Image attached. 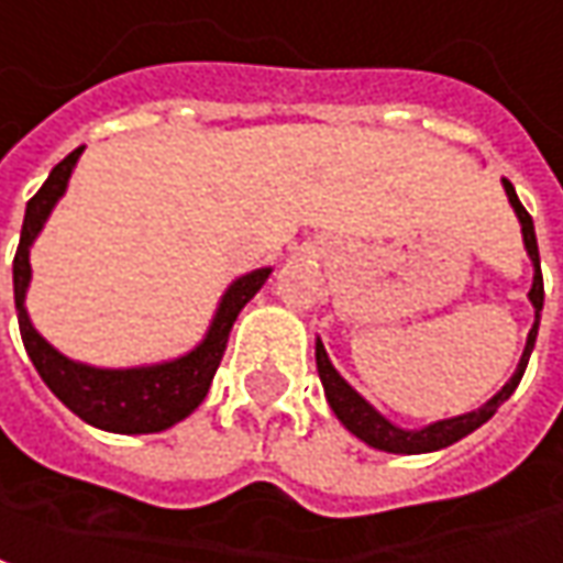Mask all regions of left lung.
Wrapping results in <instances>:
<instances>
[{
  "label": "left lung",
  "mask_w": 563,
  "mask_h": 563,
  "mask_svg": "<svg viewBox=\"0 0 563 563\" xmlns=\"http://www.w3.org/2000/svg\"><path fill=\"white\" fill-rule=\"evenodd\" d=\"M506 187V197L512 202V209H516L518 221H521V233H525V249H528L530 261H533V288H530V302H533V309H537V321L530 327L528 333V345H525V354H521V361H518L516 376L509 378L504 385V390L492 397V400L485 402L482 409L476 412H466V416L449 418V421H437V424H430L424 430H400L390 424L388 418H382L369 406V402L357 394V390L345 382V378L339 376L333 364H330V357H327L324 345H321V339L314 342V361H318V376H321V385H324L327 402H330V409L336 412V418L345 424V428L352 430L354 437H361L364 442H369L373 449H382V452H394V454H421V452H437V449H445V445H452V442L464 440L466 433H473L476 428H482L488 418L497 412V406L504 400H509V394L518 388V382L525 376V366L530 361V352H533V342H537V330H540V312H543V273H540V249H537V233H533V218L528 214V209L518 202L516 197V187L509 178H504Z\"/></svg>",
  "instance_id": "8db88e82"
}]
</instances>
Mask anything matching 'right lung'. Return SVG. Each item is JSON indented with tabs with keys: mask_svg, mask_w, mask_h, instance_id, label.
<instances>
[{
	"mask_svg": "<svg viewBox=\"0 0 563 563\" xmlns=\"http://www.w3.org/2000/svg\"><path fill=\"white\" fill-rule=\"evenodd\" d=\"M81 151L84 147H75L69 157H63L51 169L42 190L26 202V218H23V230H20L18 254H14V306H18L20 336H23L26 354L38 369V376L45 378L47 388L87 424L111 430V433H157V430L173 428L175 421L190 416L199 402L206 400L211 378L218 373L221 357L227 352L233 321L242 312V306L261 290L269 269H254V273L242 275L236 285L227 290L202 345H197L194 352L178 357L173 364L142 366V369H93V366L75 364L69 357L54 352L45 339L35 333L26 318V306H23L26 285H30V245L38 236L54 202L63 197L71 166Z\"/></svg>",
	"mask_w": 563,
	"mask_h": 563,
	"instance_id": "right-lung-1",
	"label": "right lung"
}]
</instances>
